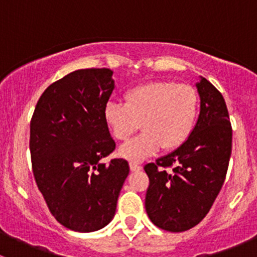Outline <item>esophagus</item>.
Here are the masks:
<instances>
[{
  "label": "esophagus",
  "instance_id": "1",
  "mask_svg": "<svg viewBox=\"0 0 257 257\" xmlns=\"http://www.w3.org/2000/svg\"><path fill=\"white\" fill-rule=\"evenodd\" d=\"M129 168H131L132 172H139V170H142L141 165H139L138 163H136V162L129 163Z\"/></svg>",
  "mask_w": 257,
  "mask_h": 257
}]
</instances>
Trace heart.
<instances>
[{
	"label": "heart",
	"mask_w": 257,
	"mask_h": 257,
	"mask_svg": "<svg viewBox=\"0 0 257 257\" xmlns=\"http://www.w3.org/2000/svg\"><path fill=\"white\" fill-rule=\"evenodd\" d=\"M124 99L125 104L108 102L103 110L105 125L116 141H128L142 123L143 133L119 148L124 159L141 162L162 148L177 149L193 133L199 94L191 85L154 80L129 89Z\"/></svg>",
	"instance_id": "b5f03b06"
}]
</instances>
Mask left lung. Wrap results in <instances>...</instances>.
Returning a JSON list of instances; mask_svg holds the SVG:
<instances>
[{
    "label": "left lung",
    "instance_id": "obj_1",
    "mask_svg": "<svg viewBox=\"0 0 257 257\" xmlns=\"http://www.w3.org/2000/svg\"><path fill=\"white\" fill-rule=\"evenodd\" d=\"M200 113L188 141L145 165L150 184L145 210L150 221L167 231L198 225L221 190L231 155L232 131L221 93L204 77L195 84ZM173 168L167 172L164 167Z\"/></svg>",
    "mask_w": 257,
    "mask_h": 257
}]
</instances>
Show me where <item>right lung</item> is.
<instances>
[{"instance_id": "1", "label": "right lung", "mask_w": 257, "mask_h": 257, "mask_svg": "<svg viewBox=\"0 0 257 257\" xmlns=\"http://www.w3.org/2000/svg\"><path fill=\"white\" fill-rule=\"evenodd\" d=\"M108 68L71 72L43 92L31 120L33 175L49 211L78 232L113 220L128 162L102 163L115 148L103 110L115 88Z\"/></svg>"}]
</instances>
